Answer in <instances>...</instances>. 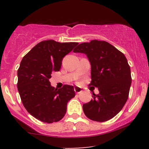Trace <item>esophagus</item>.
<instances>
[{
  "label": "esophagus",
  "mask_w": 149,
  "mask_h": 149,
  "mask_svg": "<svg viewBox=\"0 0 149 149\" xmlns=\"http://www.w3.org/2000/svg\"><path fill=\"white\" fill-rule=\"evenodd\" d=\"M74 91L76 92V93L77 94H80L83 92V90H82V88H78V87H76V88H74Z\"/></svg>",
  "instance_id": "obj_1"
}]
</instances>
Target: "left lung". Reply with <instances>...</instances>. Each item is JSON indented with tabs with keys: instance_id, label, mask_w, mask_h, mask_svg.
Here are the masks:
<instances>
[{
	"instance_id": "8db88e82",
	"label": "left lung",
	"mask_w": 149,
	"mask_h": 149,
	"mask_svg": "<svg viewBox=\"0 0 149 149\" xmlns=\"http://www.w3.org/2000/svg\"><path fill=\"white\" fill-rule=\"evenodd\" d=\"M73 52L84 53L91 64V83L100 93L83 105L89 119L105 122L122 110L129 96L132 77L130 67L123 53L104 40L83 42Z\"/></svg>"
}]
</instances>
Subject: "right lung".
Returning a JSON list of instances; mask_svg holds the SVG:
<instances>
[{
  "instance_id": "1",
  "label": "right lung",
  "mask_w": 149,
  "mask_h": 149,
  "mask_svg": "<svg viewBox=\"0 0 149 149\" xmlns=\"http://www.w3.org/2000/svg\"><path fill=\"white\" fill-rule=\"evenodd\" d=\"M78 42L44 40L23 57L17 71V89L24 107L34 118L47 123L64 118L68 102L75 97L73 85L57 90L49 81L53 71H59L63 58Z\"/></svg>"
}]
</instances>
